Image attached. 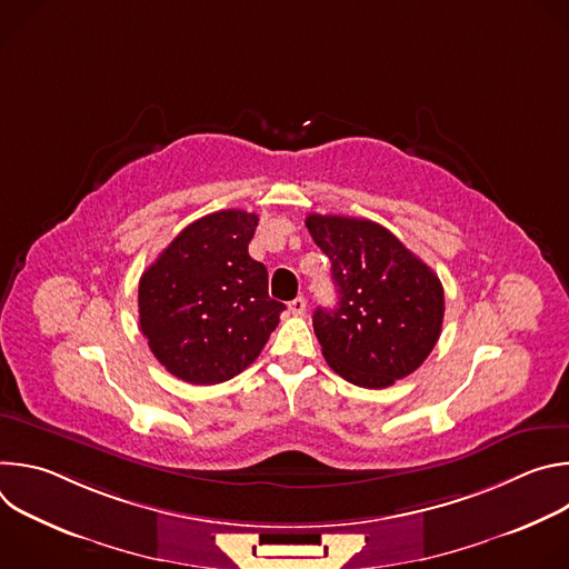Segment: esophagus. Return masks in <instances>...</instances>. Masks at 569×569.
Wrapping results in <instances>:
<instances>
[{
    "label": "esophagus",
    "mask_w": 569,
    "mask_h": 569,
    "mask_svg": "<svg viewBox=\"0 0 569 569\" xmlns=\"http://www.w3.org/2000/svg\"><path fill=\"white\" fill-rule=\"evenodd\" d=\"M288 308H290L292 315H303V312H306V299H303V297H297V299H292V301L288 303Z\"/></svg>",
    "instance_id": "34e87169"
}]
</instances>
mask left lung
<instances>
[{"instance_id": "left-lung-1", "label": "left lung", "mask_w": 569, "mask_h": 569, "mask_svg": "<svg viewBox=\"0 0 569 569\" xmlns=\"http://www.w3.org/2000/svg\"><path fill=\"white\" fill-rule=\"evenodd\" d=\"M306 227L331 259L340 295L336 310L312 315L329 367L367 389L417 371L441 336L439 277L378 222L310 213Z\"/></svg>"}]
</instances>
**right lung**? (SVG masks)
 I'll list each match as a JSON object with an SVG mask.
<instances>
[{
  "label": "right lung",
  "instance_id": "right-lung-1",
  "mask_svg": "<svg viewBox=\"0 0 569 569\" xmlns=\"http://www.w3.org/2000/svg\"><path fill=\"white\" fill-rule=\"evenodd\" d=\"M257 213L227 209L184 227L141 274L139 327L176 378L218 385L248 369L277 329L281 301L248 252Z\"/></svg>",
  "mask_w": 569,
  "mask_h": 569
}]
</instances>
